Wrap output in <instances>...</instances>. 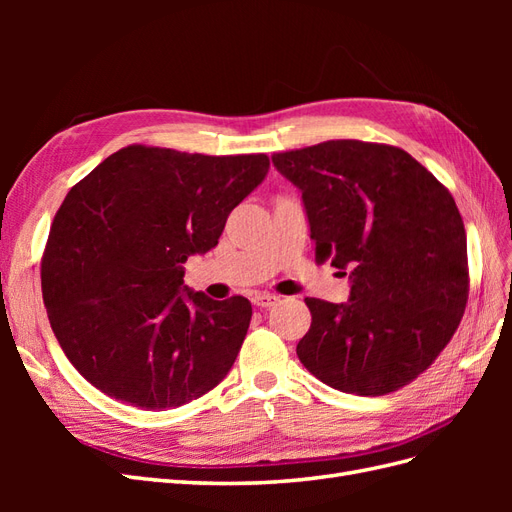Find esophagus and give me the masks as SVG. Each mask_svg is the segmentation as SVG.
Segmentation results:
<instances>
[{
    "mask_svg": "<svg viewBox=\"0 0 512 512\" xmlns=\"http://www.w3.org/2000/svg\"><path fill=\"white\" fill-rule=\"evenodd\" d=\"M277 301H280V297H275V294L269 292H256L252 297V303L256 307H273Z\"/></svg>",
    "mask_w": 512,
    "mask_h": 512,
    "instance_id": "34e87169",
    "label": "esophagus"
}]
</instances>
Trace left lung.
<instances>
[{"instance_id":"obj_1","label":"left lung","mask_w":512,"mask_h":512,"mask_svg":"<svg viewBox=\"0 0 512 512\" xmlns=\"http://www.w3.org/2000/svg\"><path fill=\"white\" fill-rule=\"evenodd\" d=\"M271 160L301 190L316 260L350 269L352 282L348 303L305 299L312 327L299 361L342 393L410 384L468 303L466 228L451 192L393 145L327 141Z\"/></svg>"}]
</instances>
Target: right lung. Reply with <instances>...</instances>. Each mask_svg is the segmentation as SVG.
Wrapping results in <instances>:
<instances>
[{"mask_svg":"<svg viewBox=\"0 0 512 512\" xmlns=\"http://www.w3.org/2000/svg\"><path fill=\"white\" fill-rule=\"evenodd\" d=\"M269 173L265 153L203 156L128 145L68 192L42 254V299L79 374L123 404L168 410L218 386L252 303L183 286L230 211Z\"/></svg>","mask_w":512,"mask_h":512,"instance_id":"add662e5","label":"right lung"}]
</instances>
